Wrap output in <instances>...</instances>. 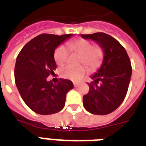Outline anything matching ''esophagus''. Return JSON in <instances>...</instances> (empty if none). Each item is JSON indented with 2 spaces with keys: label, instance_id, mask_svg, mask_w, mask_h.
Listing matches in <instances>:
<instances>
[{
  "label": "esophagus",
  "instance_id": "obj_1",
  "mask_svg": "<svg viewBox=\"0 0 146 146\" xmlns=\"http://www.w3.org/2000/svg\"><path fill=\"white\" fill-rule=\"evenodd\" d=\"M73 85H74V87H78V86L80 85V82H73Z\"/></svg>",
  "mask_w": 146,
  "mask_h": 146
}]
</instances>
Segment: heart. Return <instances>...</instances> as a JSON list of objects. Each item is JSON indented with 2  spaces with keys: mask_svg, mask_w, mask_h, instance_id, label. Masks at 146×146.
Instances as JSON below:
<instances>
[{
  "mask_svg": "<svg viewBox=\"0 0 146 146\" xmlns=\"http://www.w3.org/2000/svg\"><path fill=\"white\" fill-rule=\"evenodd\" d=\"M67 49L64 45L57 46L54 54V58L57 65H63L68 56V50L81 55L80 63L86 64L90 69H95L102 62L104 58V50L100 46H92L89 40L78 38L68 42ZM87 73V68L84 66L78 68L65 67L60 71V75L64 78L71 81H78Z\"/></svg>",
  "mask_w": 146,
  "mask_h": 146,
  "instance_id": "b5f03b06",
  "label": "heart"
}]
</instances>
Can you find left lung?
I'll return each instance as SVG.
<instances>
[{"label":"left lung","instance_id":"1","mask_svg":"<svg viewBox=\"0 0 146 146\" xmlns=\"http://www.w3.org/2000/svg\"><path fill=\"white\" fill-rule=\"evenodd\" d=\"M82 37L96 41L104 52L102 65L88 84L83 106L92 114L106 115L119 107L126 96L132 73L131 61L123 46L108 34H82Z\"/></svg>","mask_w":146,"mask_h":146}]
</instances>
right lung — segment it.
Masks as SVG:
<instances>
[{
  "label": "right lung",
  "instance_id": "obj_1",
  "mask_svg": "<svg viewBox=\"0 0 146 146\" xmlns=\"http://www.w3.org/2000/svg\"><path fill=\"white\" fill-rule=\"evenodd\" d=\"M73 34H40L27 42L18 55L15 80L22 100L33 111L42 115L59 112L66 94L74 88L72 81L60 79L54 84L46 78L57 68L55 49Z\"/></svg>",
  "mask_w": 146,
  "mask_h": 146
}]
</instances>
